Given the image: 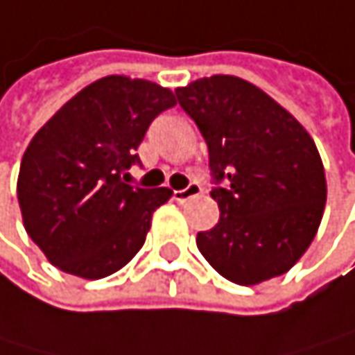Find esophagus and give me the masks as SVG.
<instances>
[{"label": "esophagus", "instance_id": "34e87169", "mask_svg": "<svg viewBox=\"0 0 355 355\" xmlns=\"http://www.w3.org/2000/svg\"><path fill=\"white\" fill-rule=\"evenodd\" d=\"M200 193H202V187H200L198 183H189L185 189H176V191H174V200H176V202H185V200L196 198V196H200Z\"/></svg>", "mask_w": 355, "mask_h": 355}]
</instances>
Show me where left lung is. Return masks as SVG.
<instances>
[{"instance_id": "1", "label": "left lung", "mask_w": 355, "mask_h": 355, "mask_svg": "<svg viewBox=\"0 0 355 355\" xmlns=\"http://www.w3.org/2000/svg\"><path fill=\"white\" fill-rule=\"evenodd\" d=\"M206 145L218 223L198 234L204 259L242 286L286 273L309 248L326 204L324 166L303 125L234 75L176 88Z\"/></svg>"}]
</instances>
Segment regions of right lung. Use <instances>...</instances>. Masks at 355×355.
Wrapping results in <instances>:
<instances>
[{
    "label": "right lung",
    "mask_w": 355,
    "mask_h": 355,
    "mask_svg": "<svg viewBox=\"0 0 355 355\" xmlns=\"http://www.w3.org/2000/svg\"><path fill=\"white\" fill-rule=\"evenodd\" d=\"M176 98L147 80L109 75L33 137L20 162L18 204L52 265L86 280L111 275L145 244L153 210L172 191L128 183L151 121Z\"/></svg>",
    "instance_id": "1"
}]
</instances>
